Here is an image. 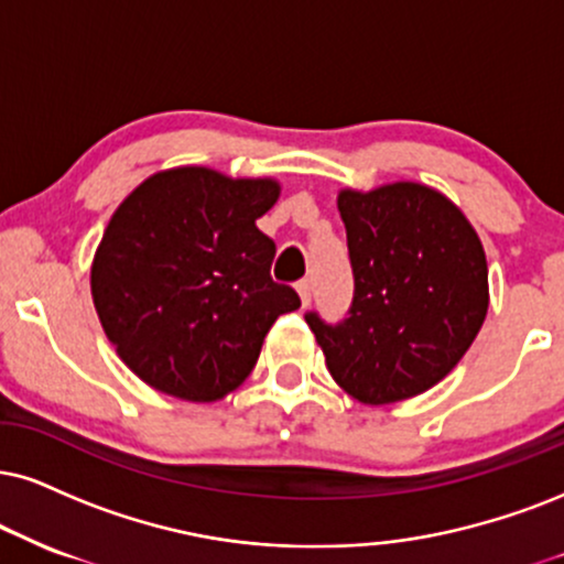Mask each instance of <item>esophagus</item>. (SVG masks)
Returning <instances> with one entry per match:
<instances>
[{
    "mask_svg": "<svg viewBox=\"0 0 564 564\" xmlns=\"http://www.w3.org/2000/svg\"><path fill=\"white\" fill-rule=\"evenodd\" d=\"M297 295H301V303L308 305L311 303V293H314V284H311V280H301L295 284Z\"/></svg>",
    "mask_w": 564,
    "mask_h": 564,
    "instance_id": "34e87169",
    "label": "esophagus"
}]
</instances>
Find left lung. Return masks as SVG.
<instances>
[{"mask_svg": "<svg viewBox=\"0 0 564 564\" xmlns=\"http://www.w3.org/2000/svg\"><path fill=\"white\" fill-rule=\"evenodd\" d=\"M352 293L347 318L305 314L332 379L366 405L426 392L460 364L489 308L484 246L463 212L419 183L343 191Z\"/></svg>", "mask_w": 564, "mask_h": 564, "instance_id": "1", "label": "left lung"}]
</instances>
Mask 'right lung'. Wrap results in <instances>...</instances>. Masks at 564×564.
<instances>
[{
    "mask_svg": "<svg viewBox=\"0 0 564 564\" xmlns=\"http://www.w3.org/2000/svg\"><path fill=\"white\" fill-rule=\"evenodd\" d=\"M276 198L274 180L177 166L122 200L94 256L90 295L138 379L214 402L253 371L271 324L301 308L293 288L271 280L276 246L256 227Z\"/></svg>",
    "mask_w": 564,
    "mask_h": 564,
    "instance_id": "add662e5",
    "label": "right lung"
}]
</instances>
